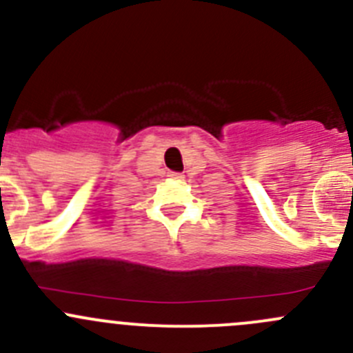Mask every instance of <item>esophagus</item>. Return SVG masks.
<instances>
[{
    "instance_id": "1",
    "label": "esophagus",
    "mask_w": 353,
    "mask_h": 353,
    "mask_svg": "<svg viewBox=\"0 0 353 353\" xmlns=\"http://www.w3.org/2000/svg\"><path fill=\"white\" fill-rule=\"evenodd\" d=\"M168 176L173 178V180H181V178H183V175H181V173H176V172H170Z\"/></svg>"
}]
</instances>
